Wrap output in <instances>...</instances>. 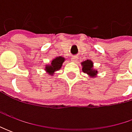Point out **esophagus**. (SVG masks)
I'll list each match as a JSON object with an SVG mask.
<instances>
[{"mask_svg":"<svg viewBox=\"0 0 132 132\" xmlns=\"http://www.w3.org/2000/svg\"><path fill=\"white\" fill-rule=\"evenodd\" d=\"M71 61H72V62H76L78 61V58H77L76 56L72 57V58H71Z\"/></svg>","mask_w":132,"mask_h":132,"instance_id":"34e87169","label":"esophagus"}]
</instances>
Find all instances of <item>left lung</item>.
I'll list each match as a JSON object with an SVG mask.
<instances>
[{
    "label": "left lung",
    "mask_w": 132,
    "mask_h": 132,
    "mask_svg": "<svg viewBox=\"0 0 132 132\" xmlns=\"http://www.w3.org/2000/svg\"><path fill=\"white\" fill-rule=\"evenodd\" d=\"M81 66H82V71L84 73H87L89 77L94 78L97 76L98 74V70L94 69L93 62L91 60H86L81 62Z\"/></svg>",
    "instance_id": "8db88e82"
}]
</instances>
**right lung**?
Instances as JSON below:
<instances>
[{
  "instance_id": "1",
  "label": "right lung",
  "mask_w": 132,
  "mask_h": 132,
  "mask_svg": "<svg viewBox=\"0 0 132 132\" xmlns=\"http://www.w3.org/2000/svg\"><path fill=\"white\" fill-rule=\"evenodd\" d=\"M64 60H65V59L64 58L63 56H61L56 57L51 61V64H49L48 65H45V70L50 76H52L56 71L60 70V68L62 66V64L64 62Z\"/></svg>"
}]
</instances>
